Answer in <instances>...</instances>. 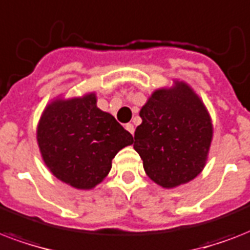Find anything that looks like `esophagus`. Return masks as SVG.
I'll return each mask as SVG.
<instances>
[{"mask_svg":"<svg viewBox=\"0 0 250 250\" xmlns=\"http://www.w3.org/2000/svg\"><path fill=\"white\" fill-rule=\"evenodd\" d=\"M125 129H126L130 134H134V125H133V124H126V125H125Z\"/></svg>","mask_w":250,"mask_h":250,"instance_id":"obj_1","label":"esophagus"}]
</instances>
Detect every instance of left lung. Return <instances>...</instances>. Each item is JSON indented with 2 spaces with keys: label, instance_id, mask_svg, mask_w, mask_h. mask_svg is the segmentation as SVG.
Instances as JSON below:
<instances>
[{
  "label": "left lung",
  "instance_id": "left-lung-1",
  "mask_svg": "<svg viewBox=\"0 0 250 250\" xmlns=\"http://www.w3.org/2000/svg\"><path fill=\"white\" fill-rule=\"evenodd\" d=\"M134 150L147 176L163 188L190 181L202 171L212 138L210 116L185 84L158 90L142 107Z\"/></svg>",
  "mask_w": 250,
  "mask_h": 250
}]
</instances>
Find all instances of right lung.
<instances>
[{"label":"right lung","instance_id":"add662e5","mask_svg":"<svg viewBox=\"0 0 250 250\" xmlns=\"http://www.w3.org/2000/svg\"><path fill=\"white\" fill-rule=\"evenodd\" d=\"M38 142L57 179L77 189H91L111 171L116 154L133 143V135L100 111L90 94L49 104L39 123Z\"/></svg>","mask_w":250,"mask_h":250}]
</instances>
